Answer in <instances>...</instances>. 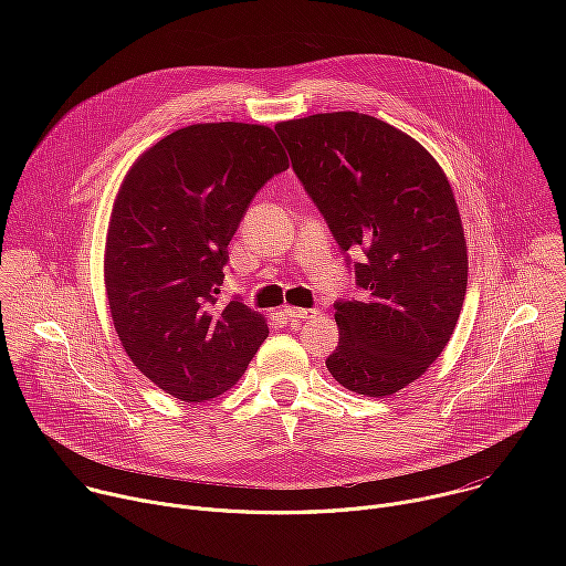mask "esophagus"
Segmentation results:
<instances>
[{
	"label": "esophagus",
	"mask_w": 566,
	"mask_h": 566,
	"mask_svg": "<svg viewBox=\"0 0 566 566\" xmlns=\"http://www.w3.org/2000/svg\"><path fill=\"white\" fill-rule=\"evenodd\" d=\"M282 313L286 315L289 322H297V319H304V317H313L315 311L313 308H300V306H286Z\"/></svg>",
	"instance_id": "1"
}]
</instances>
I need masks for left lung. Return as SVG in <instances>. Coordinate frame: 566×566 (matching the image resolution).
Returning <instances> with one entry per match:
<instances>
[{
  "instance_id": "1",
  "label": "left lung",
  "mask_w": 566,
  "mask_h": 566,
  "mask_svg": "<svg viewBox=\"0 0 566 566\" xmlns=\"http://www.w3.org/2000/svg\"><path fill=\"white\" fill-rule=\"evenodd\" d=\"M306 195L325 217L360 300H338L332 376L385 398L446 349L465 297L468 253L452 188L412 136L358 112L275 125ZM363 252V263L352 254Z\"/></svg>"
}]
</instances>
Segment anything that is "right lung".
Masks as SVG:
<instances>
[{
	"label": "right lung",
	"mask_w": 566,
	"mask_h": 566,
	"mask_svg": "<svg viewBox=\"0 0 566 566\" xmlns=\"http://www.w3.org/2000/svg\"><path fill=\"white\" fill-rule=\"evenodd\" d=\"M289 168L264 125L203 123L160 138L127 172L107 230L105 289L132 363L186 402L247 371L269 336L239 297L217 306L228 244L262 186Z\"/></svg>",
	"instance_id": "obj_1"
}]
</instances>
